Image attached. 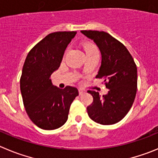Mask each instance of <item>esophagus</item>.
<instances>
[{
  "mask_svg": "<svg viewBox=\"0 0 158 158\" xmlns=\"http://www.w3.org/2000/svg\"><path fill=\"white\" fill-rule=\"evenodd\" d=\"M83 93H85V90H84V89H81V88H79V95H81V94H83Z\"/></svg>",
  "mask_w": 158,
  "mask_h": 158,
  "instance_id": "1",
  "label": "esophagus"
}]
</instances>
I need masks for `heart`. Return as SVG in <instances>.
I'll return each mask as SVG.
<instances>
[{
    "mask_svg": "<svg viewBox=\"0 0 158 158\" xmlns=\"http://www.w3.org/2000/svg\"><path fill=\"white\" fill-rule=\"evenodd\" d=\"M83 48L86 54H91V53L98 52V49H97V46H96L95 44H92V43H87V44H86L85 45H84Z\"/></svg>",
    "mask_w": 158,
    "mask_h": 158,
    "instance_id": "obj_1",
    "label": "heart"
}]
</instances>
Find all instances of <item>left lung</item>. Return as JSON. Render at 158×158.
Listing matches in <instances>:
<instances>
[{
  "mask_svg": "<svg viewBox=\"0 0 158 158\" xmlns=\"http://www.w3.org/2000/svg\"><path fill=\"white\" fill-rule=\"evenodd\" d=\"M93 40L101 53V65L96 78L104 79L109 89L101 97L88 90L94 101L86 110L89 117L101 125H113L122 120L132 107L137 90V68L127 48L104 31L82 30Z\"/></svg>",
  "mask_w": 158,
  "mask_h": 158,
  "instance_id": "obj_1",
  "label": "left lung"
}]
</instances>
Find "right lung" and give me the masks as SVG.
Instances as JSON below:
<instances>
[{"instance_id": "1", "label": "right lung", "mask_w": 158, "mask_h": 158, "mask_svg": "<svg viewBox=\"0 0 158 158\" xmlns=\"http://www.w3.org/2000/svg\"><path fill=\"white\" fill-rule=\"evenodd\" d=\"M76 34L74 31L50 33L31 49L25 61L20 79L23 104L29 118L40 129L53 130L62 126L79 95L77 88L59 89L50 79Z\"/></svg>"}]
</instances>
